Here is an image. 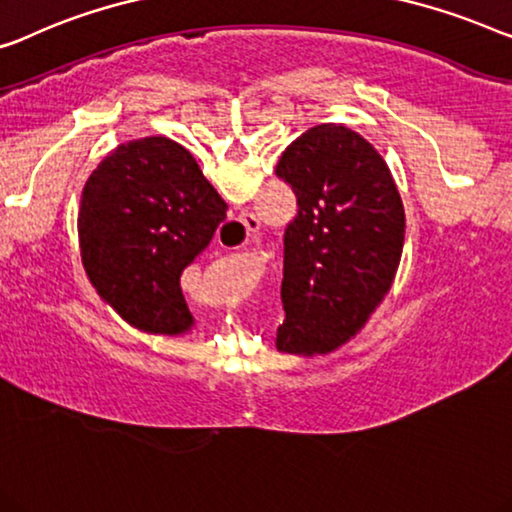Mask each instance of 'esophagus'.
<instances>
[{
    "mask_svg": "<svg viewBox=\"0 0 512 512\" xmlns=\"http://www.w3.org/2000/svg\"><path fill=\"white\" fill-rule=\"evenodd\" d=\"M240 224L244 226V231H247V242L254 240V235L258 233V228H261V221H258V217L254 212H242L238 217Z\"/></svg>",
    "mask_w": 512,
    "mask_h": 512,
    "instance_id": "1",
    "label": "esophagus"
}]
</instances>
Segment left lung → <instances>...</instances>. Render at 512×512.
Segmentation results:
<instances>
[{"label":"left lung","instance_id":"1","mask_svg":"<svg viewBox=\"0 0 512 512\" xmlns=\"http://www.w3.org/2000/svg\"><path fill=\"white\" fill-rule=\"evenodd\" d=\"M298 198L284 235V353H330L360 332L395 279L404 205L379 152L342 124H318L277 164Z\"/></svg>","mask_w":512,"mask_h":512}]
</instances>
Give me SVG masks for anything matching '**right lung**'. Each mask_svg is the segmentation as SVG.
<instances>
[{
	"instance_id": "obj_1",
	"label": "right lung",
	"mask_w": 512,
	"mask_h": 512,
	"mask_svg": "<svg viewBox=\"0 0 512 512\" xmlns=\"http://www.w3.org/2000/svg\"><path fill=\"white\" fill-rule=\"evenodd\" d=\"M226 203L175 140L122 143L80 198V256L96 293L133 328L180 335L194 318L180 274L210 244Z\"/></svg>"
}]
</instances>
